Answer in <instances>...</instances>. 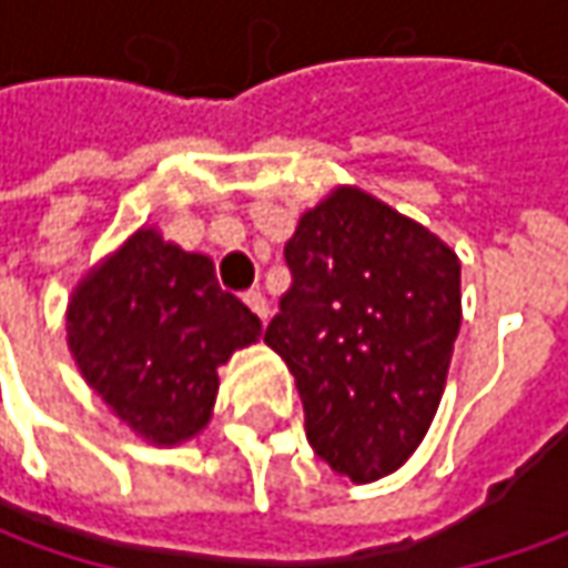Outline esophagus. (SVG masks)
Instances as JSON below:
<instances>
[{"mask_svg": "<svg viewBox=\"0 0 568 568\" xmlns=\"http://www.w3.org/2000/svg\"><path fill=\"white\" fill-rule=\"evenodd\" d=\"M246 306H250L252 313L262 318V322H268V300L258 294V291H252V294H246Z\"/></svg>", "mask_w": 568, "mask_h": 568, "instance_id": "34e87169", "label": "esophagus"}]
</instances>
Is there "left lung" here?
Returning a JSON list of instances; mask_svg holds the SVG:
<instances>
[{
	"instance_id": "8db88e82",
	"label": "left lung",
	"mask_w": 568,
	"mask_h": 568,
	"mask_svg": "<svg viewBox=\"0 0 568 568\" xmlns=\"http://www.w3.org/2000/svg\"><path fill=\"white\" fill-rule=\"evenodd\" d=\"M291 287L265 344L294 373L306 439L354 484L424 443L462 328V262L357 186L332 189L284 246Z\"/></svg>"
}]
</instances>
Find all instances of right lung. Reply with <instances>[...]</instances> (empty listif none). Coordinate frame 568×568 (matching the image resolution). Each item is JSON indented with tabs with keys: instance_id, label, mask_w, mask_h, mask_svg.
Returning a JSON list of instances; mask_svg holds the SVG:
<instances>
[{
	"instance_id": "obj_1",
	"label": "right lung",
	"mask_w": 568,
	"mask_h": 568,
	"mask_svg": "<svg viewBox=\"0 0 568 568\" xmlns=\"http://www.w3.org/2000/svg\"><path fill=\"white\" fill-rule=\"evenodd\" d=\"M262 322L221 291L214 262L139 227L78 281L65 341L78 373L151 446L199 436L217 398V366L250 347Z\"/></svg>"
}]
</instances>
